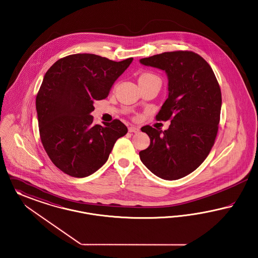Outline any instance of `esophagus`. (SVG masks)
I'll list each match as a JSON object with an SVG mask.
<instances>
[{"label":"esophagus","instance_id":"obj_1","mask_svg":"<svg viewBox=\"0 0 258 258\" xmlns=\"http://www.w3.org/2000/svg\"><path fill=\"white\" fill-rule=\"evenodd\" d=\"M128 131H129L130 133H138V132L140 131V129H139V127H137V126H130V127L128 128Z\"/></svg>","mask_w":258,"mask_h":258}]
</instances>
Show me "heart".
Returning <instances> with one entry per match:
<instances>
[{
    "instance_id": "b5f03b06",
    "label": "heart",
    "mask_w": 258,
    "mask_h": 258,
    "mask_svg": "<svg viewBox=\"0 0 258 258\" xmlns=\"http://www.w3.org/2000/svg\"><path fill=\"white\" fill-rule=\"evenodd\" d=\"M149 77H154V76L151 74H144L141 76V78H149Z\"/></svg>"
}]
</instances>
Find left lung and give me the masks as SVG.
<instances>
[{
	"mask_svg": "<svg viewBox=\"0 0 258 258\" xmlns=\"http://www.w3.org/2000/svg\"><path fill=\"white\" fill-rule=\"evenodd\" d=\"M140 63L166 73L168 98L156 118L171 119L165 131L142 127L150 145L140 151L141 161L160 178H181L203 163L215 144L221 109L217 78L206 60L192 51L164 52Z\"/></svg>",
	"mask_w": 258,
	"mask_h": 258,
	"instance_id": "1",
	"label": "left lung"
}]
</instances>
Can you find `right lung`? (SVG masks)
Returning <instances> with one entry per match:
<instances>
[{"mask_svg": "<svg viewBox=\"0 0 258 258\" xmlns=\"http://www.w3.org/2000/svg\"><path fill=\"white\" fill-rule=\"evenodd\" d=\"M133 58L114 62L90 53L69 55L45 73L36 99L41 143L62 172L90 176L109 158L128 129L115 119L93 124L95 100L105 99Z\"/></svg>", "mask_w": 258, "mask_h": 258, "instance_id": "1", "label": "right lung"}]
</instances>
